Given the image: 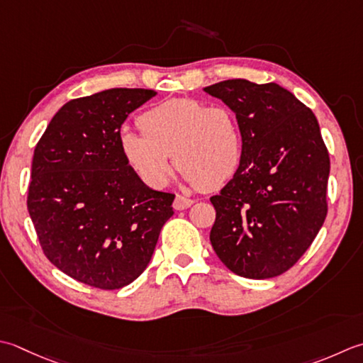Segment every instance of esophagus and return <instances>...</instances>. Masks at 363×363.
<instances>
[{
    "mask_svg": "<svg viewBox=\"0 0 363 363\" xmlns=\"http://www.w3.org/2000/svg\"><path fill=\"white\" fill-rule=\"evenodd\" d=\"M191 204H194V200H190V198H187V196L177 195V196L174 198V201H173V208H174L176 211H184V209L190 208Z\"/></svg>",
    "mask_w": 363,
    "mask_h": 363,
    "instance_id": "1",
    "label": "esophagus"
}]
</instances>
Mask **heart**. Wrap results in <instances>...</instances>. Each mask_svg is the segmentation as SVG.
I'll use <instances>...</instances> for the list:
<instances>
[{"mask_svg": "<svg viewBox=\"0 0 363 363\" xmlns=\"http://www.w3.org/2000/svg\"><path fill=\"white\" fill-rule=\"evenodd\" d=\"M138 125L143 133L123 130L119 146L147 187L162 189L168 182L172 154L184 179L206 190L222 187L238 172L242 137L230 106L169 99L145 111Z\"/></svg>", "mask_w": 363, "mask_h": 363, "instance_id": "heart-1", "label": "heart"}]
</instances>
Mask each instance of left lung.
<instances>
[{"label": "left lung", "mask_w": 363, "mask_h": 363, "mask_svg": "<svg viewBox=\"0 0 363 363\" xmlns=\"http://www.w3.org/2000/svg\"><path fill=\"white\" fill-rule=\"evenodd\" d=\"M204 91L234 111L242 157L233 179L211 198V244L245 279H271L293 267L328 216L330 159L318 119L277 83L244 78Z\"/></svg>", "instance_id": "8db88e82"}]
</instances>
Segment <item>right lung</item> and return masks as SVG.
Segmentation results:
<instances>
[{
    "label": "right lung",
    "mask_w": 363,
    "mask_h": 363,
    "mask_svg": "<svg viewBox=\"0 0 363 363\" xmlns=\"http://www.w3.org/2000/svg\"><path fill=\"white\" fill-rule=\"evenodd\" d=\"M157 92L113 88L62 105L35 145L28 212L48 261L84 285L119 289L143 274L174 195L125 162L121 125Z\"/></svg>",
    "instance_id": "right-lung-1"
}]
</instances>
